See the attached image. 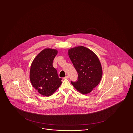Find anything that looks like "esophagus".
<instances>
[{
    "label": "esophagus",
    "instance_id": "esophagus-1",
    "mask_svg": "<svg viewBox=\"0 0 133 133\" xmlns=\"http://www.w3.org/2000/svg\"><path fill=\"white\" fill-rule=\"evenodd\" d=\"M69 78V76H65V77H64V79H68Z\"/></svg>",
    "mask_w": 133,
    "mask_h": 133
}]
</instances>
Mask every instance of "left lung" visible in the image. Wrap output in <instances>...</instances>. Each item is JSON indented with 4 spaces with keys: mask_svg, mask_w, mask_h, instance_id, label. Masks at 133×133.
<instances>
[{
    "mask_svg": "<svg viewBox=\"0 0 133 133\" xmlns=\"http://www.w3.org/2000/svg\"><path fill=\"white\" fill-rule=\"evenodd\" d=\"M68 55L78 75L77 80L71 84L81 93H89L101 80L103 71L98 57L82 46L70 49Z\"/></svg>",
    "mask_w": 133,
    "mask_h": 133,
    "instance_id": "obj_1",
    "label": "left lung"
}]
</instances>
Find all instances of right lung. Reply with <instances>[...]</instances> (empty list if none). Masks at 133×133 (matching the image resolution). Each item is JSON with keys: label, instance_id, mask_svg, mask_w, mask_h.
<instances>
[{"label": "right lung", "instance_id": "1", "mask_svg": "<svg viewBox=\"0 0 133 133\" xmlns=\"http://www.w3.org/2000/svg\"><path fill=\"white\" fill-rule=\"evenodd\" d=\"M58 51L46 48L33 60L30 70V80L32 86L43 96L52 95L61 85V78L53 66V61Z\"/></svg>", "mask_w": 133, "mask_h": 133}]
</instances>
